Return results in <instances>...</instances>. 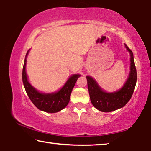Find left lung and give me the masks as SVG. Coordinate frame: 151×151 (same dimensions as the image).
<instances>
[{"mask_svg":"<svg viewBox=\"0 0 151 151\" xmlns=\"http://www.w3.org/2000/svg\"><path fill=\"white\" fill-rule=\"evenodd\" d=\"M124 47L130 54V72L122 87L114 92H106L102 88L97 81L91 76H86L91 101L96 109L109 112L116 111L125 106L133 94L137 83V69L135 67L133 53L126 44Z\"/></svg>","mask_w":151,"mask_h":151,"instance_id":"left-lung-1","label":"left lung"}]
</instances>
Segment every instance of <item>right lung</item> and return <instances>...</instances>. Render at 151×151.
<instances>
[{
    "instance_id": "right-lung-1",
    "label": "right lung",
    "mask_w": 151,
    "mask_h": 151,
    "mask_svg": "<svg viewBox=\"0 0 151 151\" xmlns=\"http://www.w3.org/2000/svg\"><path fill=\"white\" fill-rule=\"evenodd\" d=\"M30 49L27 51L22 68V82L25 91L30 101L37 109L42 111L55 113L65 109L69 103L71 92L80 74H74L70 76L65 85L59 90L52 93H42L35 88L30 83L26 71L27 58Z\"/></svg>"
}]
</instances>
